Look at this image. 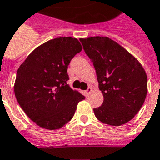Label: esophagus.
<instances>
[{"instance_id": "34e87169", "label": "esophagus", "mask_w": 160, "mask_h": 160, "mask_svg": "<svg viewBox=\"0 0 160 160\" xmlns=\"http://www.w3.org/2000/svg\"><path fill=\"white\" fill-rule=\"evenodd\" d=\"M91 91H92V88H91V87H89V88H88V89H86L85 91H84V94H85V96H89V94L91 92Z\"/></svg>"}]
</instances>
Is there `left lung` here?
Returning <instances> with one entry per match:
<instances>
[{
    "instance_id": "1",
    "label": "left lung",
    "mask_w": 160,
    "mask_h": 160,
    "mask_svg": "<svg viewBox=\"0 0 160 160\" xmlns=\"http://www.w3.org/2000/svg\"><path fill=\"white\" fill-rule=\"evenodd\" d=\"M96 70L103 102L94 108L100 122L121 126L131 121L142 107L147 93V77L139 61L107 37L80 38Z\"/></svg>"
}]
</instances>
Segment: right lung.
<instances>
[{
	"mask_svg": "<svg viewBox=\"0 0 160 160\" xmlns=\"http://www.w3.org/2000/svg\"><path fill=\"white\" fill-rule=\"evenodd\" d=\"M82 46L77 38L60 37L37 47L17 71L14 94L29 118L44 128H61L85 99L67 84L68 65Z\"/></svg>",
	"mask_w": 160,
	"mask_h": 160,
	"instance_id": "right-lung-1",
	"label": "right lung"
}]
</instances>
